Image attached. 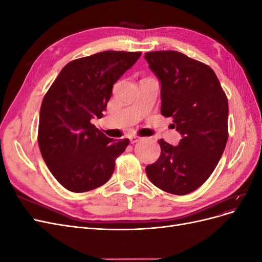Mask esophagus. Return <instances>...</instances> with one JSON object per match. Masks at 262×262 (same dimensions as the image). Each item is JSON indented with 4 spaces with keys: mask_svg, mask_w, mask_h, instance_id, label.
<instances>
[{
    "mask_svg": "<svg viewBox=\"0 0 262 262\" xmlns=\"http://www.w3.org/2000/svg\"><path fill=\"white\" fill-rule=\"evenodd\" d=\"M129 139H130L131 143H137V142H139L142 138H140V137H138V136H131Z\"/></svg>",
    "mask_w": 262,
    "mask_h": 262,
    "instance_id": "esophagus-1",
    "label": "esophagus"
}]
</instances>
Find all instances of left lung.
<instances>
[{
	"instance_id": "1",
	"label": "left lung",
	"mask_w": 262,
	"mask_h": 262,
	"mask_svg": "<svg viewBox=\"0 0 262 262\" xmlns=\"http://www.w3.org/2000/svg\"><path fill=\"white\" fill-rule=\"evenodd\" d=\"M161 81V114L181 134L177 146L163 139L160 158L146 166L152 184L184 195L202 186L215 169L228 139V102L214 71L178 51L146 52Z\"/></svg>"
}]
</instances>
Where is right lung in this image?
Returning a JSON list of instances; mask_svg holds the SVG:
<instances>
[{"mask_svg": "<svg viewBox=\"0 0 262 262\" xmlns=\"http://www.w3.org/2000/svg\"><path fill=\"white\" fill-rule=\"evenodd\" d=\"M141 54L109 50L71 61L45 95L38 145L54 178L70 191L106 184L129 145V139H110L91 121L104 116L114 84Z\"/></svg>", "mask_w": 262, "mask_h": 262, "instance_id": "obj_1", "label": "right lung"}]
</instances>
